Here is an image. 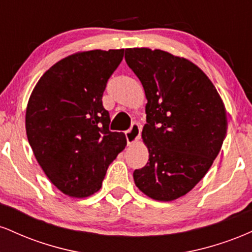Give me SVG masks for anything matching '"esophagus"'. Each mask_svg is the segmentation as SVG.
<instances>
[{
  "instance_id": "esophagus-1",
  "label": "esophagus",
  "mask_w": 252,
  "mask_h": 252,
  "mask_svg": "<svg viewBox=\"0 0 252 252\" xmlns=\"http://www.w3.org/2000/svg\"><path fill=\"white\" fill-rule=\"evenodd\" d=\"M140 135H141V126L136 122L132 123L131 126H130V129L126 131V142H128V144H132L140 138Z\"/></svg>"
}]
</instances>
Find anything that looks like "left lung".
I'll use <instances>...</instances> for the list:
<instances>
[{"label":"left lung","instance_id":"8db88e82","mask_svg":"<svg viewBox=\"0 0 252 252\" xmlns=\"http://www.w3.org/2000/svg\"><path fill=\"white\" fill-rule=\"evenodd\" d=\"M126 62L148 99L142 138L149 160L135 169V184L155 200H174L204 178L220 152L227 129L224 104L206 74L187 59L126 48Z\"/></svg>","mask_w":252,"mask_h":252}]
</instances>
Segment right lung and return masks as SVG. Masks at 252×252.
Listing matches in <instances>:
<instances>
[{
	"label": "right lung",
	"instance_id": "1",
	"mask_svg": "<svg viewBox=\"0 0 252 252\" xmlns=\"http://www.w3.org/2000/svg\"><path fill=\"white\" fill-rule=\"evenodd\" d=\"M123 56L124 50L73 54L46 71L32 92L28 142L45 174L65 194L85 198L97 192L109 164L126 148V135L110 131L102 102Z\"/></svg>",
	"mask_w": 252,
	"mask_h": 252
}]
</instances>
